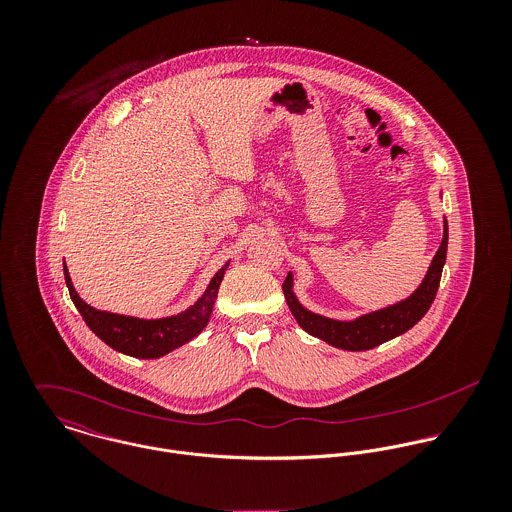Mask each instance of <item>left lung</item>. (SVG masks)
<instances>
[{
  "label": "left lung",
  "instance_id": "1",
  "mask_svg": "<svg viewBox=\"0 0 512 512\" xmlns=\"http://www.w3.org/2000/svg\"><path fill=\"white\" fill-rule=\"evenodd\" d=\"M445 254H447V220H443L441 246H439V250L432 260V266H430L424 282L420 284V288L408 299L394 303L390 307L372 311L355 321H337V319H329V317L307 311L293 295L292 274H288L282 290H284L286 301L292 309L295 321L309 335H313L333 347L345 349V351H368V349H374V347L406 333L428 313V309L432 307L436 293H438L441 270L445 264Z\"/></svg>",
  "mask_w": 512,
  "mask_h": 512
}]
</instances>
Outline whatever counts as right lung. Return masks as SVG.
<instances>
[{
    "label": "right lung",
    "mask_w": 512,
    "mask_h": 512,
    "mask_svg": "<svg viewBox=\"0 0 512 512\" xmlns=\"http://www.w3.org/2000/svg\"><path fill=\"white\" fill-rule=\"evenodd\" d=\"M63 268H65V282L71 293V299L76 309L80 311L84 323L90 327V331L96 337H100L108 347L124 355H130L136 359H159L171 353L173 349L189 343L207 327L228 262L215 274L207 292L197 299L195 305H191L183 313L163 317V319H138V317L98 311L90 307L78 297V293L74 292L69 270L67 266Z\"/></svg>",
    "instance_id": "add662e5"
}]
</instances>
